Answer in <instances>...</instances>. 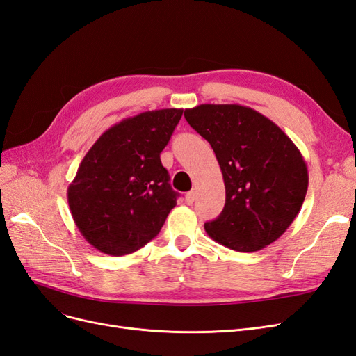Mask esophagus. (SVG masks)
<instances>
[{
    "label": "esophagus",
    "mask_w": 356,
    "mask_h": 356,
    "mask_svg": "<svg viewBox=\"0 0 356 356\" xmlns=\"http://www.w3.org/2000/svg\"><path fill=\"white\" fill-rule=\"evenodd\" d=\"M184 199H186V203H187V204H191L193 202H195V199H196V193H195V191H188Z\"/></svg>",
    "instance_id": "34e87169"
}]
</instances>
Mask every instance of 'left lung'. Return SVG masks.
<instances>
[{
  "instance_id": "obj_1",
  "label": "left lung",
  "mask_w": 356,
  "mask_h": 356,
  "mask_svg": "<svg viewBox=\"0 0 356 356\" xmlns=\"http://www.w3.org/2000/svg\"><path fill=\"white\" fill-rule=\"evenodd\" d=\"M186 120L211 144L220 163L225 204L204 224L230 250L255 252L281 238L305 202L306 161L281 127L239 104H202Z\"/></svg>"
}]
</instances>
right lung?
I'll use <instances>...</instances> for the list:
<instances>
[{"mask_svg":"<svg viewBox=\"0 0 356 356\" xmlns=\"http://www.w3.org/2000/svg\"><path fill=\"white\" fill-rule=\"evenodd\" d=\"M182 110L145 111L111 126L96 141L68 187V204L80 233L96 250L132 254L159 234L178 193L160 153Z\"/></svg>","mask_w":356,"mask_h":356,"instance_id":"add662e5","label":"right lung"}]
</instances>
